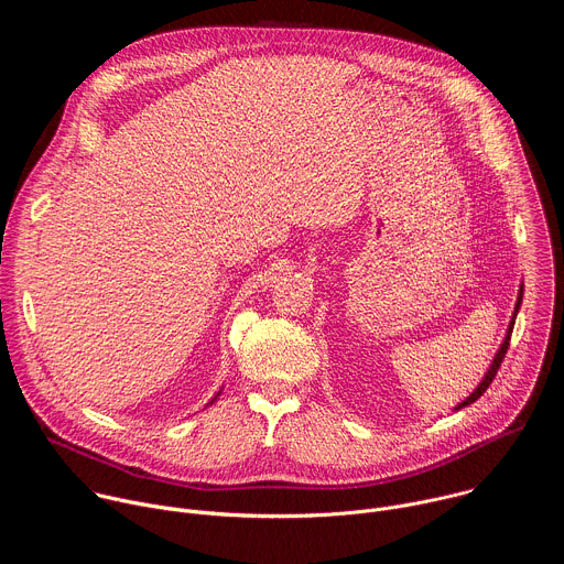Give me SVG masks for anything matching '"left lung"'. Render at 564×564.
Segmentation results:
<instances>
[{
  "label": "left lung",
  "instance_id": "1",
  "mask_svg": "<svg viewBox=\"0 0 564 564\" xmlns=\"http://www.w3.org/2000/svg\"><path fill=\"white\" fill-rule=\"evenodd\" d=\"M520 303H522V290H520V296H518V305H516V312H518V307H520ZM513 324H516V314H513V318H511V326H509V335H507V339H505V344H502V348L498 350V355H496V359H494V364H491V368H489V372L485 375V379H481V383L475 388V392L470 394V397H466L462 404L457 406V411L459 409H464V406H468V404H473L475 399H479L481 394H485V390L491 386V381L496 379V375H498V370H500V366H502V361H505V355H507V350H509V341H511V333H513Z\"/></svg>",
  "mask_w": 564,
  "mask_h": 564
}]
</instances>
